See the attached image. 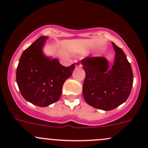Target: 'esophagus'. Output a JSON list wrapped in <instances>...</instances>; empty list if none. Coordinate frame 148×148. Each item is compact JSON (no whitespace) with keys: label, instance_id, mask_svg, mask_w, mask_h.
Instances as JSON below:
<instances>
[{"label":"esophagus","instance_id":"obj_1","mask_svg":"<svg viewBox=\"0 0 148 148\" xmlns=\"http://www.w3.org/2000/svg\"><path fill=\"white\" fill-rule=\"evenodd\" d=\"M82 66V64L80 63V62H77V63H76V67L77 68H81Z\"/></svg>","mask_w":148,"mask_h":148}]
</instances>
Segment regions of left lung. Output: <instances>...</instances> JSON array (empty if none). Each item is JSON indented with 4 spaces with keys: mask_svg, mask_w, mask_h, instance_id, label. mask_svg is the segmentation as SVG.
Returning <instances> with one entry per match:
<instances>
[{
    "mask_svg": "<svg viewBox=\"0 0 148 148\" xmlns=\"http://www.w3.org/2000/svg\"><path fill=\"white\" fill-rule=\"evenodd\" d=\"M116 52L114 64L109 68L106 59L87 57L82 60L86 73L83 96L88 105L111 111L123 103L131 92L133 74L123 51L113 42Z\"/></svg>",
    "mask_w": 148,
    "mask_h": 148,
    "instance_id": "8db88e82",
    "label": "left lung"
}]
</instances>
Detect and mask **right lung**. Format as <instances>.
<instances>
[{"label": "right lung", "mask_w": 148, "mask_h": 148, "mask_svg": "<svg viewBox=\"0 0 148 148\" xmlns=\"http://www.w3.org/2000/svg\"><path fill=\"white\" fill-rule=\"evenodd\" d=\"M47 37L35 40L22 54L16 71V81L22 96L27 101L45 107L57 101L64 83L75 68L64 66L57 59L45 57L42 48Z\"/></svg>", "instance_id": "obj_1"}]
</instances>
